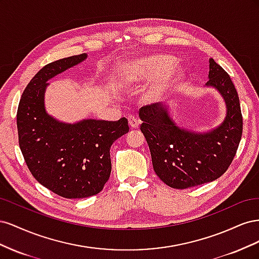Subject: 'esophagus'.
I'll list each match as a JSON object with an SVG mask.
<instances>
[{
    "mask_svg": "<svg viewBox=\"0 0 259 259\" xmlns=\"http://www.w3.org/2000/svg\"><path fill=\"white\" fill-rule=\"evenodd\" d=\"M127 120H128L130 126H131L132 128H137V127L139 126V121L137 120V117H135L134 115H128Z\"/></svg>",
    "mask_w": 259,
    "mask_h": 259,
    "instance_id": "obj_1",
    "label": "esophagus"
}]
</instances>
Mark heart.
Segmentation results:
<instances>
[{
  "label": "heart",
  "instance_id": "1",
  "mask_svg": "<svg viewBox=\"0 0 259 259\" xmlns=\"http://www.w3.org/2000/svg\"><path fill=\"white\" fill-rule=\"evenodd\" d=\"M175 58L168 55H153L137 60L132 67L136 79H152L161 75L149 92V99H158L162 92L177 85L183 77V69L175 65Z\"/></svg>",
  "mask_w": 259,
  "mask_h": 259
}]
</instances>
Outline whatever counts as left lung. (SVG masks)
Segmentation results:
<instances>
[{
    "label": "left lung",
    "instance_id": "left-lung-1",
    "mask_svg": "<svg viewBox=\"0 0 259 259\" xmlns=\"http://www.w3.org/2000/svg\"><path fill=\"white\" fill-rule=\"evenodd\" d=\"M206 88L215 89L225 100L226 117L206 133L179 127L160 103L140 108V131L150 149L155 174L167 186L186 189L221 177L228 169L242 136L240 100L229 74L209 59Z\"/></svg>",
    "mask_w": 259,
    "mask_h": 259
}]
</instances>
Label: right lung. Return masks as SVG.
<instances>
[{
	"label": "right lung",
	"mask_w": 259,
	"mask_h": 259,
	"mask_svg": "<svg viewBox=\"0 0 259 259\" xmlns=\"http://www.w3.org/2000/svg\"><path fill=\"white\" fill-rule=\"evenodd\" d=\"M86 58L88 54H81L44 66L23 91L17 111L19 147L31 174L67 199L88 198L103 190L111 173V145L130 130L125 117L70 124L46 112L48 81Z\"/></svg>",
	"instance_id": "obj_1"
}]
</instances>
